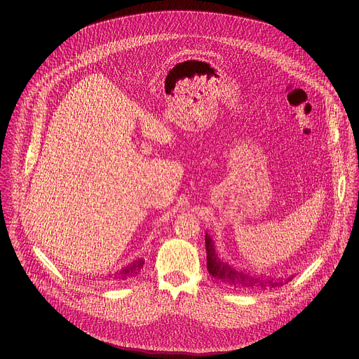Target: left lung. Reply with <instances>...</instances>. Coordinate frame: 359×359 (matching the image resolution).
<instances>
[{"label":"left lung","mask_w":359,"mask_h":359,"mask_svg":"<svg viewBox=\"0 0 359 359\" xmlns=\"http://www.w3.org/2000/svg\"><path fill=\"white\" fill-rule=\"evenodd\" d=\"M205 248H206V268L208 272L219 280L225 287L233 290H268V288H276L287 284L291 278L287 279H275L272 276H263V275H252L246 271H240L231 266L230 263L224 262L218 257V253L215 252L214 241L211 236H205Z\"/></svg>","instance_id":"1"}]
</instances>
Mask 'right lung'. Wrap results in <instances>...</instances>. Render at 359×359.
I'll return each instance as SVG.
<instances>
[{
  "label": "right lung",
  "mask_w": 359,
  "mask_h": 359,
  "mask_svg": "<svg viewBox=\"0 0 359 359\" xmlns=\"http://www.w3.org/2000/svg\"><path fill=\"white\" fill-rule=\"evenodd\" d=\"M142 266H144V260L137 259L134 263H130V265H128L126 268H122L121 271H116L115 273H113L111 278L116 279V280H126L128 278L137 275L141 271Z\"/></svg>",
  "instance_id": "right-lung-1"
}]
</instances>
